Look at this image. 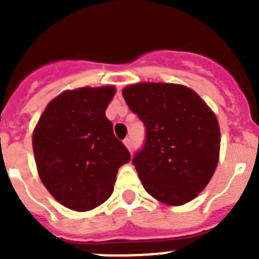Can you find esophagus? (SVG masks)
Returning <instances> with one entry per match:
<instances>
[{"instance_id":"34e87169","label":"esophagus","mask_w":259,"mask_h":259,"mask_svg":"<svg viewBox=\"0 0 259 259\" xmlns=\"http://www.w3.org/2000/svg\"><path fill=\"white\" fill-rule=\"evenodd\" d=\"M123 143H124V145L127 146L128 150H132V141H131V139H125V140L123 141Z\"/></svg>"}]
</instances>
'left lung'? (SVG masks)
I'll return each mask as SVG.
<instances>
[{
  "label": "left lung",
  "mask_w": 259,
  "mask_h": 259,
  "mask_svg": "<svg viewBox=\"0 0 259 259\" xmlns=\"http://www.w3.org/2000/svg\"><path fill=\"white\" fill-rule=\"evenodd\" d=\"M123 97L145 125L143 148L132 158L145 191L172 206L193 200L218 164L215 114L197 93L179 84H134L123 89Z\"/></svg>",
  "instance_id": "1"
}]
</instances>
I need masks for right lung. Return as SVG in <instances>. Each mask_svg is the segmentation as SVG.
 I'll return each instance as SVG.
<instances>
[{
  "instance_id": "obj_1",
  "label": "right lung",
  "mask_w": 259,
  "mask_h": 259,
  "mask_svg": "<svg viewBox=\"0 0 259 259\" xmlns=\"http://www.w3.org/2000/svg\"><path fill=\"white\" fill-rule=\"evenodd\" d=\"M114 87L66 91L47 106L32 137L38 175L63 206L87 211L114 191L116 172L131 159L105 110Z\"/></svg>"
}]
</instances>
